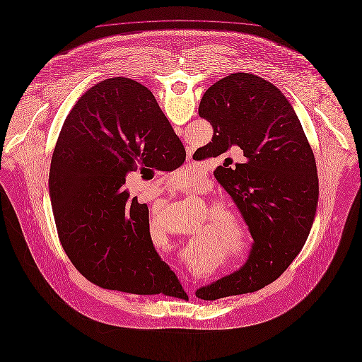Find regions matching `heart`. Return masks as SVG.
<instances>
[{
    "label": "heart",
    "mask_w": 362,
    "mask_h": 362,
    "mask_svg": "<svg viewBox=\"0 0 362 362\" xmlns=\"http://www.w3.org/2000/svg\"><path fill=\"white\" fill-rule=\"evenodd\" d=\"M190 175H184V182H192ZM218 230L222 234L223 240L228 244V247L233 250H237L241 257L247 255V250L250 247L247 231L243 221L234 214L231 209H222L219 212V221H218Z\"/></svg>",
    "instance_id": "b5f03b06"
}]
</instances>
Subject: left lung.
Returning <instances> with one entry per match:
<instances>
[{
	"label": "left lung",
	"instance_id": "left-lung-1",
	"mask_svg": "<svg viewBox=\"0 0 362 362\" xmlns=\"http://www.w3.org/2000/svg\"><path fill=\"white\" fill-rule=\"evenodd\" d=\"M199 115L211 122L214 137L193 153L194 160L216 158L231 147L247 158L234 170L218 166L214 172L253 238L244 266L196 290V297L214 301L257 291L285 272L313 223L319 180L298 117L264 78L250 74L221 78L202 98Z\"/></svg>",
	"mask_w": 362,
	"mask_h": 362
}]
</instances>
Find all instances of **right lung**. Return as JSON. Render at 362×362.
I'll use <instances>...</instances> for the list:
<instances>
[{"label": "right lung", "mask_w": 362, "mask_h": 362, "mask_svg": "<svg viewBox=\"0 0 362 362\" xmlns=\"http://www.w3.org/2000/svg\"><path fill=\"white\" fill-rule=\"evenodd\" d=\"M185 158L169 119L140 83L106 78L77 100L58 136L49 188L61 245L83 276L132 294L182 290L155 250L147 204L124 184L136 162L172 172Z\"/></svg>", "instance_id": "obj_1"}]
</instances>
